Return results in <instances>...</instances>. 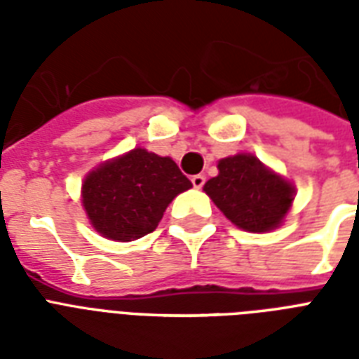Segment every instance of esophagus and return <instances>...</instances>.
I'll use <instances>...</instances> for the list:
<instances>
[{"mask_svg": "<svg viewBox=\"0 0 359 359\" xmlns=\"http://www.w3.org/2000/svg\"><path fill=\"white\" fill-rule=\"evenodd\" d=\"M205 180H207L205 175H194V177H191V184H194L196 190H201L203 186H205Z\"/></svg>", "mask_w": 359, "mask_h": 359, "instance_id": "34e87169", "label": "esophagus"}]
</instances>
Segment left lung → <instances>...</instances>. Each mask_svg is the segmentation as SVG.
<instances>
[{
	"label": "left lung",
	"mask_w": 359,
	"mask_h": 359,
	"mask_svg": "<svg viewBox=\"0 0 359 359\" xmlns=\"http://www.w3.org/2000/svg\"><path fill=\"white\" fill-rule=\"evenodd\" d=\"M203 190L231 224L250 233L278 229L294 201V184L250 152L222 158Z\"/></svg>",
	"instance_id": "1"
}]
</instances>
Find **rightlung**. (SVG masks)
Returning a JSON list of instances; mask_svg holds the SVG:
<instances>
[{
  "label": "right lung",
  "instance_id": "obj_1",
  "mask_svg": "<svg viewBox=\"0 0 359 359\" xmlns=\"http://www.w3.org/2000/svg\"><path fill=\"white\" fill-rule=\"evenodd\" d=\"M190 188L171 158L135 147L86 175L81 205L98 235L132 242L156 229L169 203Z\"/></svg>",
  "mask_w": 359,
  "mask_h": 359
}]
</instances>
